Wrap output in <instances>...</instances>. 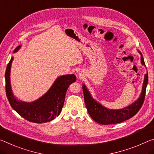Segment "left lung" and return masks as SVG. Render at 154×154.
<instances>
[{
    "label": "left lung",
    "instance_id": "8db88e82",
    "mask_svg": "<svg viewBox=\"0 0 154 154\" xmlns=\"http://www.w3.org/2000/svg\"><path fill=\"white\" fill-rule=\"evenodd\" d=\"M138 52L141 55V64L145 66L142 53L140 51H138ZM147 83L148 73L147 72L145 75V77H144L142 92H141L139 98L128 107L119 109H109L102 106L101 103H99L98 101L94 99L93 97H92L91 94L90 93L86 85L83 84L82 88L83 92H84L85 104H86L89 115L95 122L101 124V125H110V124L119 123L128 120L129 119L135 115L142 107L145 97L146 88H147Z\"/></svg>",
    "mask_w": 154,
    "mask_h": 154
}]
</instances>
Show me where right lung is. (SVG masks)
I'll return each mask as SVG.
<instances>
[{"label":"right lung","mask_w":154,"mask_h":154,"mask_svg":"<svg viewBox=\"0 0 154 154\" xmlns=\"http://www.w3.org/2000/svg\"><path fill=\"white\" fill-rule=\"evenodd\" d=\"M20 47L21 45L16 47L14 53H16ZM13 60L12 57L5 71L6 95L11 108L26 120L35 123L49 122L59 116L68 88L76 81V76L70 74L58 77L50 89L38 99L32 102L23 101L16 99L11 90L10 72Z\"/></svg>","instance_id":"add662e5"}]
</instances>
